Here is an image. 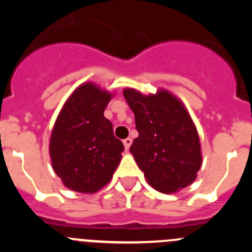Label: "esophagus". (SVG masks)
Segmentation results:
<instances>
[{
	"instance_id": "1",
	"label": "esophagus",
	"mask_w": 252,
	"mask_h": 252,
	"mask_svg": "<svg viewBox=\"0 0 252 252\" xmlns=\"http://www.w3.org/2000/svg\"><path fill=\"white\" fill-rule=\"evenodd\" d=\"M131 144H132V140H131L130 137H127V139L124 140V145H125V149H126V150H128V149H130Z\"/></svg>"
}]
</instances>
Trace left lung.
<instances>
[{
  "label": "left lung",
  "mask_w": 252,
  "mask_h": 252,
  "mask_svg": "<svg viewBox=\"0 0 252 252\" xmlns=\"http://www.w3.org/2000/svg\"><path fill=\"white\" fill-rule=\"evenodd\" d=\"M124 95L139 131L130 151L148 183L161 193L192 184L202 165L201 142L184 104L165 90L144 95L126 88Z\"/></svg>",
  "instance_id": "1"
}]
</instances>
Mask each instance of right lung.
Listing matches in <instances>:
<instances>
[{
	"label": "right lung",
	"instance_id": "obj_1",
	"mask_svg": "<svg viewBox=\"0 0 252 252\" xmlns=\"http://www.w3.org/2000/svg\"><path fill=\"white\" fill-rule=\"evenodd\" d=\"M112 97L87 82L70 94L58 115L49 153L55 174L66 188L94 193L112 179L125 149L103 115Z\"/></svg>",
	"mask_w": 252,
	"mask_h": 252
}]
</instances>
